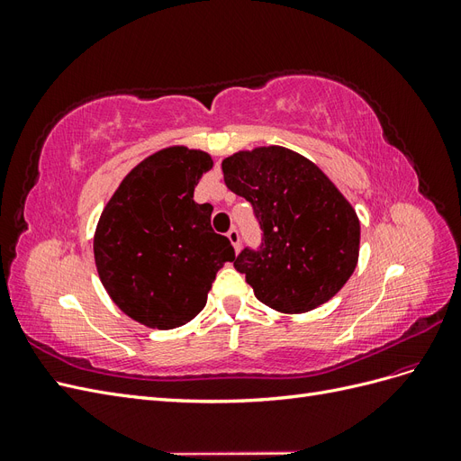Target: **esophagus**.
I'll list each match as a JSON object with an SVG mask.
<instances>
[{
	"instance_id": "1",
	"label": "esophagus",
	"mask_w": 461,
	"mask_h": 461,
	"mask_svg": "<svg viewBox=\"0 0 461 461\" xmlns=\"http://www.w3.org/2000/svg\"><path fill=\"white\" fill-rule=\"evenodd\" d=\"M227 239H229L230 244L234 246V252H239V249H240V234H239V230L230 229V230L227 232Z\"/></svg>"
}]
</instances>
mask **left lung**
Masks as SVG:
<instances>
[{
  "instance_id": "obj_1",
  "label": "left lung",
  "mask_w": 461,
  "mask_h": 461,
  "mask_svg": "<svg viewBox=\"0 0 461 461\" xmlns=\"http://www.w3.org/2000/svg\"><path fill=\"white\" fill-rule=\"evenodd\" d=\"M225 185L254 205L263 242L234 259L259 302L305 313L329 302L359 258V219L319 167L283 146L240 149L221 163Z\"/></svg>"
}]
</instances>
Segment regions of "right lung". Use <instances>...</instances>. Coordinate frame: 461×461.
<instances>
[{
	"mask_svg": "<svg viewBox=\"0 0 461 461\" xmlns=\"http://www.w3.org/2000/svg\"><path fill=\"white\" fill-rule=\"evenodd\" d=\"M213 167L207 151L169 146L138 163L105 203L94 232L97 275L117 308L149 329L196 317L217 271L234 259L212 229V203L194 188Z\"/></svg>",
	"mask_w": 461,
	"mask_h": 461,
	"instance_id": "1",
	"label": "right lung"
}]
</instances>
